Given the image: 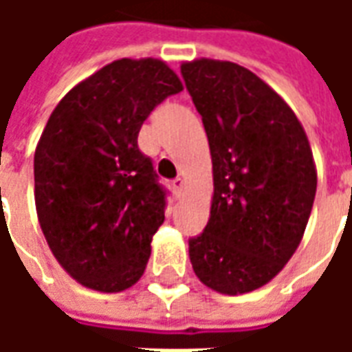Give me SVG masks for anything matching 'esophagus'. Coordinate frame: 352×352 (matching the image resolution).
<instances>
[{
	"mask_svg": "<svg viewBox=\"0 0 352 352\" xmlns=\"http://www.w3.org/2000/svg\"><path fill=\"white\" fill-rule=\"evenodd\" d=\"M184 179L183 177H177L175 181H173V190L177 192V194H181V192H183V188H184Z\"/></svg>",
	"mask_w": 352,
	"mask_h": 352,
	"instance_id": "obj_1",
	"label": "esophagus"
}]
</instances>
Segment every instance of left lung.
<instances>
[{"instance_id":"obj_1","label":"left lung","mask_w":352,"mask_h":352,"mask_svg":"<svg viewBox=\"0 0 352 352\" xmlns=\"http://www.w3.org/2000/svg\"><path fill=\"white\" fill-rule=\"evenodd\" d=\"M181 73L213 162L209 222L188 241L192 267L211 290L247 294L302 241L317 192L309 139L287 101L243 65L198 58Z\"/></svg>"}]
</instances>
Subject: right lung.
<instances>
[{
  "label": "right lung",
  "mask_w": 352,
  "mask_h": 352,
  "mask_svg": "<svg viewBox=\"0 0 352 352\" xmlns=\"http://www.w3.org/2000/svg\"><path fill=\"white\" fill-rule=\"evenodd\" d=\"M183 90L164 60H115L60 100L34 156L35 209L58 264L82 287L122 292L145 272L166 192L138 135Z\"/></svg>",
  "instance_id": "right-lung-1"
}]
</instances>
